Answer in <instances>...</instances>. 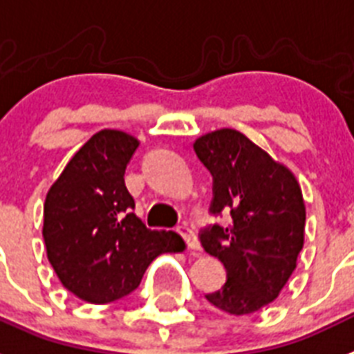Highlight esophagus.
Wrapping results in <instances>:
<instances>
[{
  "mask_svg": "<svg viewBox=\"0 0 354 354\" xmlns=\"http://www.w3.org/2000/svg\"><path fill=\"white\" fill-rule=\"evenodd\" d=\"M177 233H179V235L183 236L184 242L188 244L189 250L201 251V244H198V241H197V236H195L194 230H189L188 226H179V227H177Z\"/></svg>",
  "mask_w": 354,
  "mask_h": 354,
  "instance_id": "esophagus-1",
  "label": "esophagus"
}]
</instances>
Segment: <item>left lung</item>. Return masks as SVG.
I'll return each mask as SVG.
<instances>
[{
    "label": "left lung",
    "mask_w": 354,
    "mask_h": 354,
    "mask_svg": "<svg viewBox=\"0 0 354 354\" xmlns=\"http://www.w3.org/2000/svg\"><path fill=\"white\" fill-rule=\"evenodd\" d=\"M195 153L213 177L209 213H230L198 239L226 268V284L206 295L230 315L255 313L279 297L304 246L306 206L295 175L244 133L223 128L198 137Z\"/></svg>",
    "instance_id": "obj_1"
}]
</instances>
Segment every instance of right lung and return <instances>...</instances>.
Segmentation results:
<instances>
[{"mask_svg": "<svg viewBox=\"0 0 354 354\" xmlns=\"http://www.w3.org/2000/svg\"><path fill=\"white\" fill-rule=\"evenodd\" d=\"M137 146L124 131H97L46 194V255L61 284L86 302L127 297L156 257L184 250L177 233L148 230L133 213L124 170Z\"/></svg>", "mask_w": 354, "mask_h": 354, "instance_id": "obj_1", "label": "right lung"}]
</instances>
